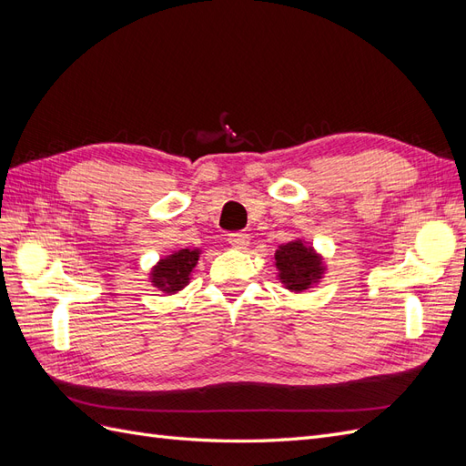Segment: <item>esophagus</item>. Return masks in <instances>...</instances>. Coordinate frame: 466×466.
Masks as SVG:
<instances>
[{"label":"esophagus","instance_id":"obj_1","mask_svg":"<svg viewBox=\"0 0 466 466\" xmlns=\"http://www.w3.org/2000/svg\"><path fill=\"white\" fill-rule=\"evenodd\" d=\"M228 241H229V245L235 247V248H247L250 238H248V235L243 233V231H235V233H229Z\"/></svg>","mask_w":466,"mask_h":466}]
</instances>
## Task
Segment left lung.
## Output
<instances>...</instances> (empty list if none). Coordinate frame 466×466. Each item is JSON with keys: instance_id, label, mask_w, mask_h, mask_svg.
Instances as JSON below:
<instances>
[{"instance_id": "1", "label": "left lung", "mask_w": 466, "mask_h": 466, "mask_svg": "<svg viewBox=\"0 0 466 466\" xmlns=\"http://www.w3.org/2000/svg\"><path fill=\"white\" fill-rule=\"evenodd\" d=\"M278 278L284 288L291 291H305L322 278L324 266L319 255L311 247H305L303 241H291L281 245L276 250Z\"/></svg>"}]
</instances>
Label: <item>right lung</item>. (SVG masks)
Returning a JSON list of instances; mask_svg holds the SVG:
<instances>
[{
  "mask_svg": "<svg viewBox=\"0 0 466 466\" xmlns=\"http://www.w3.org/2000/svg\"><path fill=\"white\" fill-rule=\"evenodd\" d=\"M198 248H180L153 268L151 281L163 293H177L188 284L194 266L198 264Z\"/></svg>",
  "mask_w": 466,
  "mask_h": 466,
  "instance_id": "right-lung-1",
  "label": "right lung"
}]
</instances>
